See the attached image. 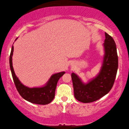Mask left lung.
<instances>
[{"mask_svg":"<svg viewBox=\"0 0 129 129\" xmlns=\"http://www.w3.org/2000/svg\"><path fill=\"white\" fill-rule=\"evenodd\" d=\"M105 34L104 55L99 74L87 83L83 82L75 73L71 75L75 97L83 103L101 99L110 91L114 84L118 67L116 45L112 36L107 33Z\"/></svg>","mask_w":129,"mask_h":129,"instance_id":"obj_1","label":"left lung"}]
</instances>
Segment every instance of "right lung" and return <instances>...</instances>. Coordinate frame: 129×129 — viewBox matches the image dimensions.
I'll list each match as a JSON object with an SVG mask.
<instances>
[{"label": "right lung", "instance_id": "1", "mask_svg": "<svg viewBox=\"0 0 129 129\" xmlns=\"http://www.w3.org/2000/svg\"><path fill=\"white\" fill-rule=\"evenodd\" d=\"M16 39V41L17 40ZM14 46L12 45L10 56V66L13 80L19 93L24 99L32 104L38 105H47L54 99L57 84L61 77L64 75L65 72L54 73L51 76L48 82L41 87L29 88L20 82L15 73L12 66V56Z\"/></svg>", "mask_w": 129, "mask_h": 129}]
</instances>
